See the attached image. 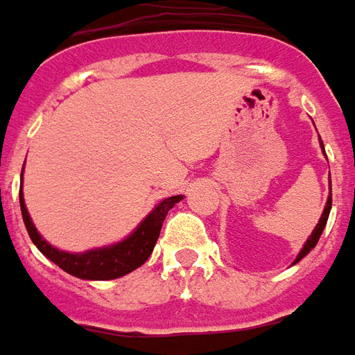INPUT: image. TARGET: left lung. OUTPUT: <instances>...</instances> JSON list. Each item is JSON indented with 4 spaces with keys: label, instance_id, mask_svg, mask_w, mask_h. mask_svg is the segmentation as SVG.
Wrapping results in <instances>:
<instances>
[{
    "label": "left lung",
    "instance_id": "left-lung-1",
    "mask_svg": "<svg viewBox=\"0 0 355 355\" xmlns=\"http://www.w3.org/2000/svg\"><path fill=\"white\" fill-rule=\"evenodd\" d=\"M320 149H322V153H324V146H322V139H320ZM327 155V153H324ZM330 208H332V192L329 194V200H327V206H324V209H322V216H320L319 223L315 225V229H313V233L309 235V239L305 241V245H303V248L299 250L297 259L293 260V264H297L299 260L303 259V257H307L311 250L315 248V245L319 243L320 235H322V229L327 227V221H329V214H330Z\"/></svg>",
    "mask_w": 355,
    "mask_h": 355
}]
</instances>
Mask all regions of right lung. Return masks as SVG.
<instances>
[{
	"label": "right lung",
	"mask_w": 355,
	"mask_h": 355,
	"mask_svg": "<svg viewBox=\"0 0 355 355\" xmlns=\"http://www.w3.org/2000/svg\"><path fill=\"white\" fill-rule=\"evenodd\" d=\"M23 168H25V165H23ZM21 177H23V173H21ZM182 198H184L182 194H178V196L161 200L126 239L118 241L114 245L91 248L85 252H66V250L52 247L46 239H42V235L38 233V229L35 227L33 219L28 216L25 198H23V188L19 190L23 221H25V227L28 231V237L35 243L36 248L44 254L46 259L52 260L56 266H60L67 274L81 279H98V282L122 278V276L139 268L149 259V254L153 252V247L157 243L159 233H161L168 209L178 204Z\"/></svg>",
	"instance_id": "add662e5"
}]
</instances>
